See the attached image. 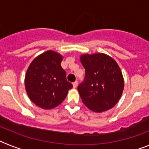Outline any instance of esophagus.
Listing matches in <instances>:
<instances>
[{"label": "esophagus", "mask_w": 149, "mask_h": 149, "mask_svg": "<svg viewBox=\"0 0 149 149\" xmlns=\"http://www.w3.org/2000/svg\"><path fill=\"white\" fill-rule=\"evenodd\" d=\"M77 84H78V83H77V81H74V82L73 83V86L74 88H76L77 86Z\"/></svg>", "instance_id": "1"}]
</instances>
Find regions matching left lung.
Segmentation results:
<instances>
[{"label": "left lung", "instance_id": "8db88e82", "mask_svg": "<svg viewBox=\"0 0 149 149\" xmlns=\"http://www.w3.org/2000/svg\"><path fill=\"white\" fill-rule=\"evenodd\" d=\"M81 62L86 72L77 86L83 103L96 113L113 107L124 89L123 76L116 62L101 53L81 55Z\"/></svg>", "mask_w": 149, "mask_h": 149}]
</instances>
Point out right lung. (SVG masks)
I'll return each instance as SVG.
<instances>
[{
	"instance_id": "1",
	"label": "right lung",
	"mask_w": 149,
	"mask_h": 149,
	"mask_svg": "<svg viewBox=\"0 0 149 149\" xmlns=\"http://www.w3.org/2000/svg\"><path fill=\"white\" fill-rule=\"evenodd\" d=\"M62 60L60 54L47 51L36 56L27 68L24 80L27 95L41 108L48 110L60 105L73 87L67 81Z\"/></svg>"
}]
</instances>
